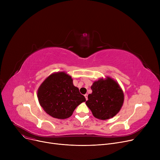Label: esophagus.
Returning <instances> with one entry per match:
<instances>
[{
  "instance_id": "1",
  "label": "esophagus",
  "mask_w": 160,
  "mask_h": 160,
  "mask_svg": "<svg viewBox=\"0 0 160 160\" xmlns=\"http://www.w3.org/2000/svg\"><path fill=\"white\" fill-rule=\"evenodd\" d=\"M84 97H85V98H86V100H88V94H86V95H84Z\"/></svg>"
}]
</instances>
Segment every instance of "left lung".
I'll return each instance as SVG.
<instances>
[{
    "mask_svg": "<svg viewBox=\"0 0 160 160\" xmlns=\"http://www.w3.org/2000/svg\"><path fill=\"white\" fill-rule=\"evenodd\" d=\"M92 93L88 95L86 105L97 119L106 120L114 117L122 106L124 94L115 80L110 77L100 79L91 87Z\"/></svg>",
    "mask_w": 160,
    "mask_h": 160,
    "instance_id": "8db88e82",
    "label": "left lung"
}]
</instances>
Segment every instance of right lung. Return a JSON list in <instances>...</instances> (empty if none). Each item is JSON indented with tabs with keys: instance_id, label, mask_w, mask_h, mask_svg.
<instances>
[{
	"instance_id": "obj_1",
	"label": "right lung",
	"mask_w": 160,
	"mask_h": 160,
	"mask_svg": "<svg viewBox=\"0 0 160 160\" xmlns=\"http://www.w3.org/2000/svg\"><path fill=\"white\" fill-rule=\"evenodd\" d=\"M38 97L40 105L50 116L57 119L71 117L79 104L86 101L70 76L63 72L50 75L41 83Z\"/></svg>"
}]
</instances>
